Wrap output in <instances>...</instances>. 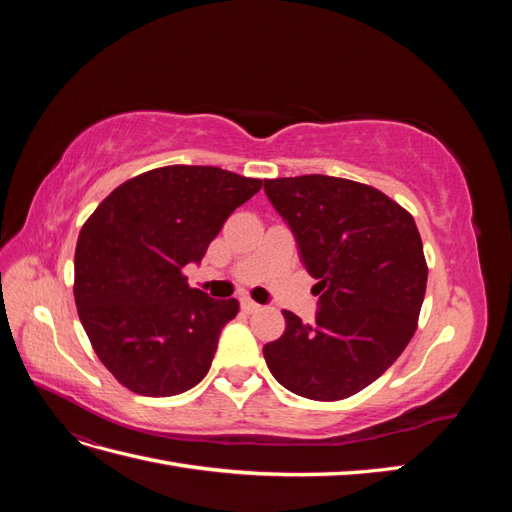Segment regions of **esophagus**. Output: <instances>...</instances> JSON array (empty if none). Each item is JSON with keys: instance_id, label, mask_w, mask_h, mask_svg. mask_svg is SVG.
Segmentation results:
<instances>
[{"instance_id": "esophagus-1", "label": "esophagus", "mask_w": 512, "mask_h": 512, "mask_svg": "<svg viewBox=\"0 0 512 512\" xmlns=\"http://www.w3.org/2000/svg\"><path fill=\"white\" fill-rule=\"evenodd\" d=\"M241 307H243L245 314H254V312H258V309H260V305L256 301H252V299H241Z\"/></svg>"}]
</instances>
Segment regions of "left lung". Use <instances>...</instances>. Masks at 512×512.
<instances>
[{
    "mask_svg": "<svg viewBox=\"0 0 512 512\" xmlns=\"http://www.w3.org/2000/svg\"><path fill=\"white\" fill-rule=\"evenodd\" d=\"M307 273L318 280L314 324L284 309L286 331L262 348L288 391L337 401L363 391L412 339L427 288L412 215L371 185L301 175L265 179Z\"/></svg>",
    "mask_w": 512,
    "mask_h": 512,
    "instance_id": "8db88e82",
    "label": "left lung"
}]
</instances>
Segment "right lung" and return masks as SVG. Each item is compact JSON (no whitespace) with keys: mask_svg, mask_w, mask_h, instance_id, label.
<instances>
[{"mask_svg":"<svg viewBox=\"0 0 512 512\" xmlns=\"http://www.w3.org/2000/svg\"><path fill=\"white\" fill-rule=\"evenodd\" d=\"M260 188L218 166H162L121 183L83 224L76 309L98 359L132 393L179 395L207 376L239 301L190 288L183 269Z\"/></svg>","mask_w":512,"mask_h":512,"instance_id":"1","label":"right lung"}]
</instances>
